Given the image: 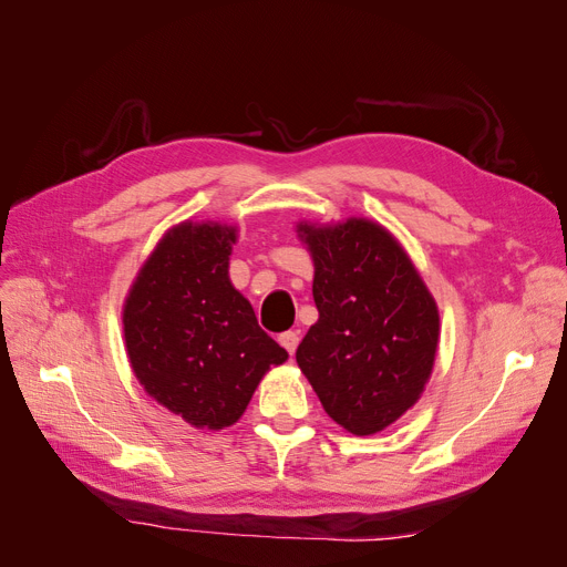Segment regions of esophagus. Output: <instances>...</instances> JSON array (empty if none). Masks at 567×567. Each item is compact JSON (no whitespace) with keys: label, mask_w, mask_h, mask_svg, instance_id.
Returning <instances> with one entry per match:
<instances>
[{"label":"esophagus","mask_w":567,"mask_h":567,"mask_svg":"<svg viewBox=\"0 0 567 567\" xmlns=\"http://www.w3.org/2000/svg\"><path fill=\"white\" fill-rule=\"evenodd\" d=\"M279 342L288 350V354H293L296 348H298V342H300V336H298V331H286V333L279 336Z\"/></svg>","instance_id":"obj_1"}]
</instances>
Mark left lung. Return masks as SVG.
I'll list each match as a JSON object with an SVG mask.
<instances>
[{
  "instance_id": "left-lung-1",
  "label": "left lung",
  "mask_w": 567,
  "mask_h": 567,
  "mask_svg": "<svg viewBox=\"0 0 567 567\" xmlns=\"http://www.w3.org/2000/svg\"><path fill=\"white\" fill-rule=\"evenodd\" d=\"M300 231L315 260L319 321L298 346V367L326 414L352 435H373L421 398L437 350V305L373 221Z\"/></svg>"
}]
</instances>
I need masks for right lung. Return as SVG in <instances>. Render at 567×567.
Masks as SVG:
<instances>
[{
	"label": "right lung",
	"mask_w": 567,
	"mask_h": 567,
	"mask_svg": "<svg viewBox=\"0 0 567 567\" xmlns=\"http://www.w3.org/2000/svg\"><path fill=\"white\" fill-rule=\"evenodd\" d=\"M236 229L184 221L142 267L125 302L130 364L153 400L219 431L241 419L269 367L288 352L229 281Z\"/></svg>",
	"instance_id": "add662e5"
}]
</instances>
